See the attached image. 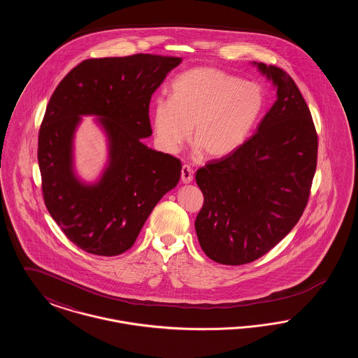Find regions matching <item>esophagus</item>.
Returning a JSON list of instances; mask_svg holds the SVG:
<instances>
[{
	"instance_id": "esophagus-1",
	"label": "esophagus",
	"mask_w": 358,
	"mask_h": 358,
	"mask_svg": "<svg viewBox=\"0 0 358 358\" xmlns=\"http://www.w3.org/2000/svg\"><path fill=\"white\" fill-rule=\"evenodd\" d=\"M181 181L184 184H190L193 181V171L189 165H184L181 169Z\"/></svg>"
}]
</instances>
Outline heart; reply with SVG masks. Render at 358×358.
<instances>
[{
	"instance_id": "obj_1",
	"label": "heart",
	"mask_w": 358,
	"mask_h": 358,
	"mask_svg": "<svg viewBox=\"0 0 358 358\" xmlns=\"http://www.w3.org/2000/svg\"><path fill=\"white\" fill-rule=\"evenodd\" d=\"M264 107L260 85L213 67H194L171 83V99L154 103V134L166 152L181 149L190 136L208 158L238 149L255 127Z\"/></svg>"
}]
</instances>
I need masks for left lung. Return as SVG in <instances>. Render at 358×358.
<instances>
[{
    "instance_id": "8db88e82",
    "label": "left lung",
    "mask_w": 358,
    "mask_h": 358,
    "mask_svg": "<svg viewBox=\"0 0 358 358\" xmlns=\"http://www.w3.org/2000/svg\"><path fill=\"white\" fill-rule=\"evenodd\" d=\"M254 66L273 82L276 101L254 136L196 171L204 194L197 238L205 255L228 266L254 262L289 234L317 168L318 136L299 88L283 69Z\"/></svg>"
}]
</instances>
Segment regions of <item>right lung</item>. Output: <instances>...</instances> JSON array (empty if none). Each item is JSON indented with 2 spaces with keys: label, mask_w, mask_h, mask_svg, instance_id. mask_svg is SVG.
Masks as SVG:
<instances>
[{
  "label": "right lung",
  "mask_w": 358,
  "mask_h": 358,
  "mask_svg": "<svg viewBox=\"0 0 358 358\" xmlns=\"http://www.w3.org/2000/svg\"><path fill=\"white\" fill-rule=\"evenodd\" d=\"M181 57L138 53L90 59L56 87L38 131L37 159L44 203L64 235L88 254L115 256L133 247L157 203L178 184L181 161L141 139L152 136L154 91ZM85 115L108 136L101 178L74 173L73 138Z\"/></svg>",
  "instance_id": "obj_1"
}]
</instances>
